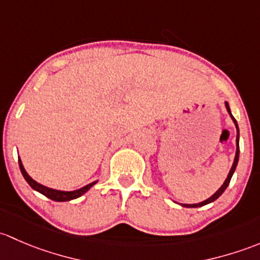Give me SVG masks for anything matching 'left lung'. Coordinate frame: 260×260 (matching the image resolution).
I'll return each instance as SVG.
<instances>
[{
  "label": "left lung",
  "mask_w": 260,
  "mask_h": 260,
  "mask_svg": "<svg viewBox=\"0 0 260 260\" xmlns=\"http://www.w3.org/2000/svg\"><path fill=\"white\" fill-rule=\"evenodd\" d=\"M225 106H226V110H228V112H229V114H230V116H232L233 121H234L235 126H237V130H238V135H237V152H235V159H234V162H233V167H232V169H230L229 174H228V178L225 179V181H224V184H223V185L220 186V189H219L218 191L215 192V194H214V195H211V197L209 198V199L204 200V202L199 203V204H181V205H183V207H185V208H198V207H203V205H207V204H209V203L214 202V200H216V199H218V198L220 197L221 194H223V192H224V190H225L226 188H228V185H229V183H230V179H232V176H233V173H234V171H235V168H237L238 160H239V129H238L237 120H235L234 117H233L232 112H230V109H229V105H228V103H225Z\"/></svg>",
  "instance_id": "obj_1"
}]
</instances>
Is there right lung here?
Listing matches in <instances>:
<instances>
[{
    "label": "right lung",
    "instance_id": "1",
    "mask_svg": "<svg viewBox=\"0 0 260 260\" xmlns=\"http://www.w3.org/2000/svg\"><path fill=\"white\" fill-rule=\"evenodd\" d=\"M18 165H20V170H21V173H22L23 178H25L26 181L30 184L31 188L36 190V191L41 192V194H44L45 197H47L49 199L55 200V202H69V200L76 199V198L81 197V195L85 194V192H86L87 190L91 188V186L95 185V184L98 183V181H93V183H90L89 185L84 186V188H81L79 190H74V191H61V190L50 189V188H47V186H44V185H41V184L36 183V181H35L34 179H31V176L26 173L25 168H23L22 162H21L20 159H18Z\"/></svg>",
    "mask_w": 260,
    "mask_h": 260
}]
</instances>
